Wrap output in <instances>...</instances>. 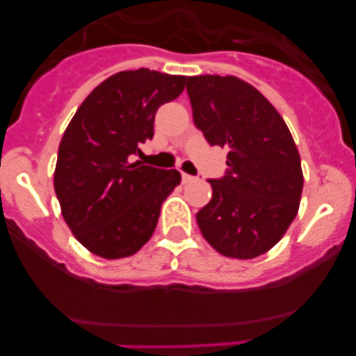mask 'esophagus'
<instances>
[{"label": "esophagus", "mask_w": 356, "mask_h": 356, "mask_svg": "<svg viewBox=\"0 0 356 356\" xmlns=\"http://www.w3.org/2000/svg\"><path fill=\"white\" fill-rule=\"evenodd\" d=\"M193 181H195V177H193V175L182 174V182H184V184H188V182H193Z\"/></svg>", "instance_id": "34e87169"}]
</instances>
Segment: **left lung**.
I'll return each instance as SVG.
<instances>
[{"mask_svg": "<svg viewBox=\"0 0 356 356\" xmlns=\"http://www.w3.org/2000/svg\"><path fill=\"white\" fill-rule=\"evenodd\" d=\"M193 120L211 146L229 149V170L210 179L200 231L224 257L250 260L274 248L300 208L303 172L279 111L234 75L188 77Z\"/></svg>", "mask_w": 356, "mask_h": 356, "instance_id": "8db88e82", "label": "left lung"}]
</instances>
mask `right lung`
<instances>
[{"mask_svg": "<svg viewBox=\"0 0 356 356\" xmlns=\"http://www.w3.org/2000/svg\"><path fill=\"white\" fill-rule=\"evenodd\" d=\"M184 75L139 68L103 81L82 102L58 148L55 193L72 234L108 260L138 253L155 232L177 170L132 161L153 138L158 106L184 91Z\"/></svg>", "mask_w": 356, "mask_h": 356, "instance_id": "1", "label": "right lung"}]
</instances>
